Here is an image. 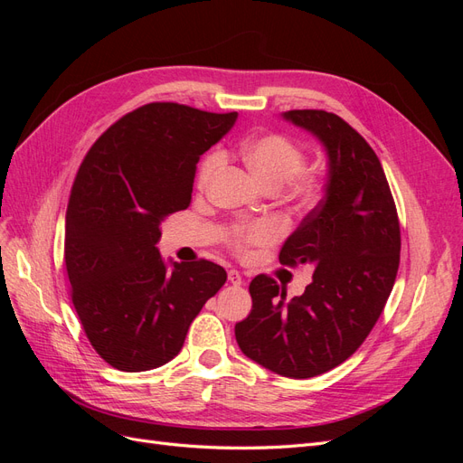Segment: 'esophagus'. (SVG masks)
I'll use <instances>...</instances> for the list:
<instances>
[{
	"label": "esophagus",
	"instance_id": "1",
	"mask_svg": "<svg viewBox=\"0 0 463 463\" xmlns=\"http://www.w3.org/2000/svg\"><path fill=\"white\" fill-rule=\"evenodd\" d=\"M228 279H230V284H233V286H243L245 284V278L237 270H228Z\"/></svg>",
	"mask_w": 463,
	"mask_h": 463
}]
</instances>
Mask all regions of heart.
<instances>
[{
	"instance_id": "1",
	"label": "heart",
	"mask_w": 463,
	"mask_h": 463,
	"mask_svg": "<svg viewBox=\"0 0 463 463\" xmlns=\"http://www.w3.org/2000/svg\"><path fill=\"white\" fill-rule=\"evenodd\" d=\"M243 158L247 165L264 185L269 187H282L293 179L301 165H303V150L288 138L286 135L269 133L255 138H249L243 143ZM223 162V154L220 150H210L203 162L199 164L197 172V185L199 189H206L210 181L214 179L216 172ZM318 184L317 177L311 174H299L293 179L291 191L296 197L309 201L317 194ZM278 228L272 222H255L247 226H237L232 233V243L235 249H245L247 245H264L276 240Z\"/></svg>"
}]
</instances>
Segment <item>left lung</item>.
<instances>
[{
  "mask_svg": "<svg viewBox=\"0 0 463 463\" xmlns=\"http://www.w3.org/2000/svg\"><path fill=\"white\" fill-rule=\"evenodd\" d=\"M284 119L317 137L328 158L325 197L279 250L282 264H311L313 282L288 301L272 278L257 276L235 340L264 369L311 378L354 355L376 325L396 282L400 222L381 160L352 125L325 109Z\"/></svg>",
  "mask_w": 463,
  "mask_h": 463,
  "instance_id": "1",
  "label": "left lung"
}]
</instances>
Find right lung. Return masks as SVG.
<instances>
[{
    "label": "right lung",
    "mask_w": 463,
    "mask_h": 463,
    "mask_svg": "<svg viewBox=\"0 0 463 463\" xmlns=\"http://www.w3.org/2000/svg\"><path fill=\"white\" fill-rule=\"evenodd\" d=\"M237 119L174 102L123 116L82 160L65 214L71 299L96 354L114 369L162 367L184 347L203 305L226 284L210 260L174 262L160 223L191 203L203 154Z\"/></svg>",
    "instance_id": "1"
}]
</instances>
